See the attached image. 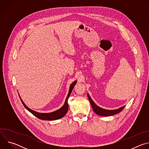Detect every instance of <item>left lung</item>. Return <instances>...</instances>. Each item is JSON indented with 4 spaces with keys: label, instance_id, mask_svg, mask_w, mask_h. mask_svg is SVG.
<instances>
[{
    "label": "left lung",
    "instance_id": "1",
    "mask_svg": "<svg viewBox=\"0 0 149 149\" xmlns=\"http://www.w3.org/2000/svg\"><path fill=\"white\" fill-rule=\"evenodd\" d=\"M87 96H88V100L90 101L91 105L92 106V108H93L94 111L97 114H98L99 116H113V115H115L116 114L119 113L124 108V106H123V107H120V108H119L118 109L113 110H109L103 109L98 107V106H97L94 103V102L91 98V97H90V96L88 94H87Z\"/></svg>",
    "mask_w": 149,
    "mask_h": 149
}]
</instances>
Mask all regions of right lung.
<instances>
[{"label": "right lung", "mask_w": 149, "mask_h": 149, "mask_svg": "<svg viewBox=\"0 0 149 149\" xmlns=\"http://www.w3.org/2000/svg\"><path fill=\"white\" fill-rule=\"evenodd\" d=\"M76 83H77V81H75L74 82H72L71 84V86L70 87L68 94L65 103H64V104H63L62 107L60 109H59V110H58L52 112V113H39L36 112L35 111H33L32 110H31L30 109H29L27 107V106L25 104V103L20 98V97H20V99L21 101H22L24 106L25 107V109L26 110H28L29 112H31L32 114H33L35 116H36L37 118H38L40 120H58V119H59V118L63 117V116L65 115V114L67 113L68 110V98L70 97V95L74 86H75V85L76 84Z\"/></svg>", "instance_id": "right-lung-1"}]
</instances>
